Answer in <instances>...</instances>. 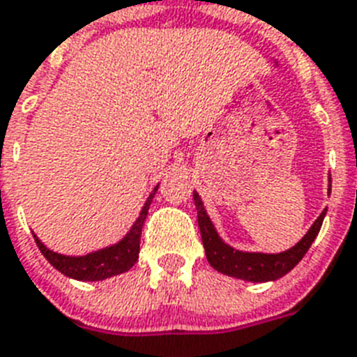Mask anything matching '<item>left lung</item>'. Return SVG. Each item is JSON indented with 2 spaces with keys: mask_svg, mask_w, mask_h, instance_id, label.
Returning a JSON list of instances; mask_svg holds the SVG:
<instances>
[{
  "mask_svg": "<svg viewBox=\"0 0 357 357\" xmlns=\"http://www.w3.org/2000/svg\"><path fill=\"white\" fill-rule=\"evenodd\" d=\"M328 193H331V185H328ZM193 200L197 206V217H199V228L202 244H204L206 257L208 263L217 270V272L229 275V278L243 279V281L252 282H266L275 281L290 272L291 268L296 266L308 248L314 243V238L319 234L323 219H325L326 210L317 217V220L312 225V228L306 231L305 237L294 246L281 253H259V252H241V250L231 248L219 237L213 222L210 220L208 213L204 210V204L200 200L199 193L193 191Z\"/></svg>",
  "mask_w": 357,
  "mask_h": 357,
  "instance_id": "left-lung-1",
  "label": "left lung"
}]
</instances>
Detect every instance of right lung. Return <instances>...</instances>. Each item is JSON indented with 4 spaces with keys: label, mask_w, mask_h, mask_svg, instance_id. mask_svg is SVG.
<instances>
[{
    "label": "right lung",
    "mask_w": 357,
    "mask_h": 357,
    "mask_svg": "<svg viewBox=\"0 0 357 357\" xmlns=\"http://www.w3.org/2000/svg\"><path fill=\"white\" fill-rule=\"evenodd\" d=\"M158 185L153 190V193L147 197L146 204H144L142 211L138 215V219L135 220V225L131 226L129 234L120 241V243L107 246L98 252L87 253V255H79V257H73V255H61L52 250H49L45 244L41 243L40 238L34 235L38 248L43 253V257L52 264V266L61 272L67 278H73L76 281H104L107 278L119 275V273L128 272L129 268L138 261V252H140V234H142L144 220L147 217V210L151 206V200L157 193Z\"/></svg>",
    "instance_id": "obj_1"
}]
</instances>
